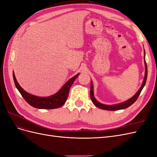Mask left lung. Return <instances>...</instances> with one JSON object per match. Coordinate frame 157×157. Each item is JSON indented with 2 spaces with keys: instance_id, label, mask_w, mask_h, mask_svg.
<instances>
[{
  "instance_id": "1",
  "label": "left lung",
  "mask_w": 157,
  "mask_h": 157,
  "mask_svg": "<svg viewBox=\"0 0 157 157\" xmlns=\"http://www.w3.org/2000/svg\"><path fill=\"white\" fill-rule=\"evenodd\" d=\"M144 61H145V78L144 80L143 84H142L141 88H140V90L137 91V92L133 96L132 98H130L128 100L119 103V104H117V105H104V104H102L101 103L98 102L96 99H95L94 96V90H93V84H92V82H91V86H90V98H91V99L92 102L94 103V104L96 107H98L99 109H104V110H108V111H117V110H120V109H124L126 108H128V107H130V105H132L133 103H134L136 100L138 98L141 92L142 89L144 88L145 84L146 83V80H147V63L145 61V50H144Z\"/></svg>"
}]
</instances>
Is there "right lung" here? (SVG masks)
<instances>
[{"instance_id": "add662e5", "label": "right lung", "mask_w": 157, "mask_h": 157, "mask_svg": "<svg viewBox=\"0 0 157 157\" xmlns=\"http://www.w3.org/2000/svg\"><path fill=\"white\" fill-rule=\"evenodd\" d=\"M78 75L79 74L76 75L75 77L69 79L68 81L63 85V86L60 89L59 91L57 92L56 94L52 95V96L50 97L46 98L37 97L26 92L17 82L15 75H14L13 73V78L14 83H15V85L17 89L18 90V91L20 92L22 97L24 98L25 100L29 103L30 105L37 109H51L59 108L62 106L65 103L68 98L70 88L72 86L75 80L77 78Z\"/></svg>"}]
</instances>
